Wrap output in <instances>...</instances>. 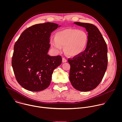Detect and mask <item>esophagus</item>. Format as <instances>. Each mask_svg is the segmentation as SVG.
Returning a JSON list of instances; mask_svg holds the SVG:
<instances>
[{
    "mask_svg": "<svg viewBox=\"0 0 122 122\" xmlns=\"http://www.w3.org/2000/svg\"><path fill=\"white\" fill-rule=\"evenodd\" d=\"M67 62V60L64 58V57H63L62 58V62L63 63H65V62Z\"/></svg>",
    "mask_w": 122,
    "mask_h": 122,
    "instance_id": "34e87169",
    "label": "esophagus"
}]
</instances>
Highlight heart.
I'll return each mask as SVG.
<instances>
[{
	"label": "heart",
	"mask_w": 122,
	"mask_h": 122,
	"mask_svg": "<svg viewBox=\"0 0 122 122\" xmlns=\"http://www.w3.org/2000/svg\"><path fill=\"white\" fill-rule=\"evenodd\" d=\"M88 41L86 33L77 29L67 28L57 32L50 44L56 53L59 54L64 46L65 53L70 56L80 55L85 50Z\"/></svg>",
	"instance_id": "b5f03b06"
}]
</instances>
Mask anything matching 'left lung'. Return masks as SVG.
<instances>
[{"mask_svg": "<svg viewBox=\"0 0 122 122\" xmlns=\"http://www.w3.org/2000/svg\"><path fill=\"white\" fill-rule=\"evenodd\" d=\"M74 24L85 28L88 32V41L83 53L68 59L71 65L69 80L76 90L88 92L97 87L105 73L108 65L107 46L95 25L80 22Z\"/></svg>", "mask_w": 122, "mask_h": 122, "instance_id": "1", "label": "left lung"}]
</instances>
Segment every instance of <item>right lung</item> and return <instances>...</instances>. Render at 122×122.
Wrapping results in <instances>:
<instances>
[{
    "label": "right lung",
    "mask_w": 122,
    "mask_h": 122,
    "mask_svg": "<svg viewBox=\"0 0 122 122\" xmlns=\"http://www.w3.org/2000/svg\"><path fill=\"white\" fill-rule=\"evenodd\" d=\"M61 26L50 22L33 25L15 42L12 66L16 80L25 89L39 92L49 86L54 69L62 63L61 56L48 54L50 37Z\"/></svg>",
    "instance_id": "obj_1"
}]
</instances>
